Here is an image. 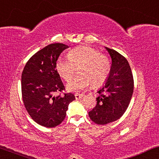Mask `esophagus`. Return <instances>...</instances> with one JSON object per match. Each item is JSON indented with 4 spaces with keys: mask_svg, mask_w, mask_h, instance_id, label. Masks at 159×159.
I'll use <instances>...</instances> for the list:
<instances>
[{
    "mask_svg": "<svg viewBox=\"0 0 159 159\" xmlns=\"http://www.w3.org/2000/svg\"><path fill=\"white\" fill-rule=\"evenodd\" d=\"M75 98L77 100H79L81 98H82L84 96L83 94H79V93H75Z\"/></svg>",
    "mask_w": 159,
    "mask_h": 159,
    "instance_id": "esophagus-1",
    "label": "esophagus"
}]
</instances>
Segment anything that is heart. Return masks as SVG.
<instances>
[{"label": "heart", "mask_w": 159, "mask_h": 159, "mask_svg": "<svg viewBox=\"0 0 159 159\" xmlns=\"http://www.w3.org/2000/svg\"><path fill=\"white\" fill-rule=\"evenodd\" d=\"M69 58H59L56 61V70L65 81L68 82L78 69L80 75L67 84L66 89L79 92L92 84L98 88L105 83L111 70L110 61L104 54L89 46H80L69 51Z\"/></svg>", "instance_id": "b5f03b06"}]
</instances>
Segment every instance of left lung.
Instances as JSON below:
<instances>
[{
  "instance_id": "obj_1",
  "label": "left lung",
  "mask_w": 159,
  "mask_h": 159,
  "mask_svg": "<svg viewBox=\"0 0 159 159\" xmlns=\"http://www.w3.org/2000/svg\"><path fill=\"white\" fill-rule=\"evenodd\" d=\"M111 66L105 85L98 91L97 104L89 112L91 120L106 125L119 119L127 110L134 90L133 76L127 60L114 50L106 47Z\"/></svg>"
}]
</instances>
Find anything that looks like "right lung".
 <instances>
[{
  "label": "right lung",
  "instance_id": "add662e5",
  "mask_svg": "<svg viewBox=\"0 0 159 159\" xmlns=\"http://www.w3.org/2000/svg\"><path fill=\"white\" fill-rule=\"evenodd\" d=\"M69 48L63 43L50 44L34 53L21 74V95L28 114L38 125L55 127L64 121L75 95L64 93V84L56 70V61Z\"/></svg>",
  "mask_w": 159,
  "mask_h": 159
}]
</instances>
